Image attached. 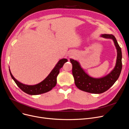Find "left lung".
I'll return each instance as SVG.
<instances>
[{
  "label": "left lung",
  "instance_id": "8db88e82",
  "mask_svg": "<svg viewBox=\"0 0 129 129\" xmlns=\"http://www.w3.org/2000/svg\"><path fill=\"white\" fill-rule=\"evenodd\" d=\"M101 36L112 39L117 49L116 65L109 74L100 78H92L85 73L76 60L70 59L72 64V74L76 87L82 91L91 93L100 94L107 91L118 79L122 68L121 49L114 36L112 34H103Z\"/></svg>",
  "mask_w": 129,
  "mask_h": 129
}]
</instances>
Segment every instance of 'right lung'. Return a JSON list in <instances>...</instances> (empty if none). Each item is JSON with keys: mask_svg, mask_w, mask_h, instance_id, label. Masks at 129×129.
I'll use <instances>...</instances> for the list:
<instances>
[{"mask_svg": "<svg viewBox=\"0 0 129 129\" xmlns=\"http://www.w3.org/2000/svg\"><path fill=\"white\" fill-rule=\"evenodd\" d=\"M68 59L63 58L59 60L54 69L50 73L48 76L42 82L34 85H28L23 84L20 82L17 81L13 75L9 72L11 76L16 83V84L22 91L29 95H38L47 92L54 87L57 83V76L59 74V70L63 67V65Z\"/></svg>", "mask_w": 129, "mask_h": 129, "instance_id": "right-lung-1", "label": "right lung"}]
</instances>
